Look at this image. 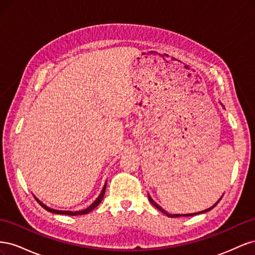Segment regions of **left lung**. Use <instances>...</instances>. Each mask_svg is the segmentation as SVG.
Masks as SVG:
<instances>
[{"mask_svg":"<svg viewBox=\"0 0 255 255\" xmlns=\"http://www.w3.org/2000/svg\"><path fill=\"white\" fill-rule=\"evenodd\" d=\"M149 200H150V202H151V204L153 205V206H155L156 208H157V210H159L161 213H164L165 215H167L168 216V217H171V218H174V217H182V216H183V217H185V216H194V215H197V214H203V213H206V212H208V211H211L212 210V208H214L216 205H217L218 203H219V201H220V200H221V198L219 199V201H217V203H215L212 207H210V208H207V210H205V211H202V212H199V213H195V214H184V215H176V214H174V215H171V214H168L166 211H164L163 210V208H161L158 204H156L155 202H154L153 201V200H152V198L149 196Z\"/></svg>","mask_w":255,"mask_h":255,"instance_id":"8db88e82","label":"left lung"}]
</instances>
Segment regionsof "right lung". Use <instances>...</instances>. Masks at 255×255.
Wrapping results in <instances>:
<instances>
[{
  "mask_svg": "<svg viewBox=\"0 0 255 255\" xmlns=\"http://www.w3.org/2000/svg\"><path fill=\"white\" fill-rule=\"evenodd\" d=\"M105 189H106V183H105V185H104V187H103V189H102V191H101V194H100V196L97 198V200L96 201L92 203L89 207H87L86 210H83V211H79V212H70V211H57V210H53V208H50V207H48L47 205H44L42 202H40L39 200H38L36 197H35V199H36V201L39 203L44 210H47V211H49V212H51V213H54V214H61V215H69V216H76V215H85V214H88L89 212H91L92 210H95V208L101 203V201L103 200V197H104V194H105Z\"/></svg>",
  "mask_w": 255,
  "mask_h": 255,
  "instance_id": "1",
  "label": "right lung"
}]
</instances>
